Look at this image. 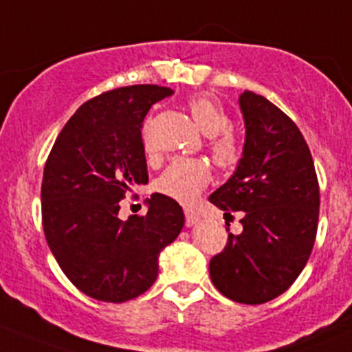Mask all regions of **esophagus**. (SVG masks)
<instances>
[{
    "label": "esophagus",
    "instance_id": "1",
    "mask_svg": "<svg viewBox=\"0 0 352 352\" xmlns=\"http://www.w3.org/2000/svg\"><path fill=\"white\" fill-rule=\"evenodd\" d=\"M185 217H186V226H193V224H197L200 221L199 212H195V210L192 209H185Z\"/></svg>",
    "mask_w": 352,
    "mask_h": 352
}]
</instances>
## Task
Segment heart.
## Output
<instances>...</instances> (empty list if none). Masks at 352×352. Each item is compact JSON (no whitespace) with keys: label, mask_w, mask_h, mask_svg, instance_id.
I'll return each mask as SVG.
<instances>
[{"label":"heart","mask_w":352,"mask_h":352,"mask_svg":"<svg viewBox=\"0 0 352 352\" xmlns=\"http://www.w3.org/2000/svg\"><path fill=\"white\" fill-rule=\"evenodd\" d=\"M197 128L210 136V153L221 169H233L242 159V143L230 133L232 120L219 102L209 96H193L188 102ZM145 145L148 148L145 135ZM210 182L209 164L200 159H176L157 179V190L182 204H193Z\"/></svg>","instance_id":"1"}]
</instances>
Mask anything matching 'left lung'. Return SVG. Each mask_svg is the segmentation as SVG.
<instances>
[{
	"label": "left lung",
	"instance_id": "8db88e82",
	"mask_svg": "<svg viewBox=\"0 0 352 352\" xmlns=\"http://www.w3.org/2000/svg\"><path fill=\"white\" fill-rule=\"evenodd\" d=\"M239 103L245 122L242 159L209 200L224 214L242 210L243 232L230 233L223 252L210 259L209 273L228 299L263 304L282 296L309 259L320 186L296 122L252 91H243Z\"/></svg>",
	"mask_w": 352,
	"mask_h": 352
}]
</instances>
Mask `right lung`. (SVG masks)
<instances>
[{"label": "right lung", "instance_id": "1", "mask_svg": "<svg viewBox=\"0 0 352 352\" xmlns=\"http://www.w3.org/2000/svg\"><path fill=\"white\" fill-rule=\"evenodd\" d=\"M173 89L136 85L88 100L60 131L41 185L43 230L67 278L103 302L153 285L159 254L185 224L182 206L153 193L145 216L119 217V202L148 183L143 119Z\"/></svg>", "mask_w": 352, "mask_h": 352}]
</instances>
